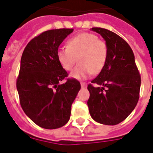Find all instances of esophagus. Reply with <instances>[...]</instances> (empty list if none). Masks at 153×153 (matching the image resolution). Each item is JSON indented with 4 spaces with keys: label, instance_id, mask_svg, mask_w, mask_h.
Returning a JSON list of instances; mask_svg holds the SVG:
<instances>
[{
    "label": "esophagus",
    "instance_id": "1",
    "mask_svg": "<svg viewBox=\"0 0 153 153\" xmlns=\"http://www.w3.org/2000/svg\"><path fill=\"white\" fill-rule=\"evenodd\" d=\"M81 87H82V88H84L87 87V84L86 83H84V82H81Z\"/></svg>",
    "mask_w": 153,
    "mask_h": 153
}]
</instances>
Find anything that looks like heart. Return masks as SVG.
I'll use <instances>...</instances> for the list:
<instances>
[{
    "label": "heart",
    "mask_w": 153,
    "mask_h": 153,
    "mask_svg": "<svg viewBox=\"0 0 153 153\" xmlns=\"http://www.w3.org/2000/svg\"><path fill=\"white\" fill-rule=\"evenodd\" d=\"M108 45L92 33H81L67 41V47H60L56 50L57 61L65 71H71L79 65L71 76L77 79L88 78L91 73L99 74L105 67L108 58Z\"/></svg>",
    "instance_id": "obj_1"
}]
</instances>
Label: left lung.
Masks as SVG:
<instances>
[{
  "mask_svg": "<svg viewBox=\"0 0 153 153\" xmlns=\"http://www.w3.org/2000/svg\"><path fill=\"white\" fill-rule=\"evenodd\" d=\"M108 45L105 67L88 89L89 113L96 122L117 125L128 117L140 98L141 78L133 51L118 35L105 28L92 27Z\"/></svg>",
  "mask_w": 153,
  "mask_h": 153,
  "instance_id": "1",
  "label": "left lung"
}]
</instances>
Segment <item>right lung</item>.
Masks as SVG:
<instances>
[{
    "label": "right lung",
    "instance_id": "obj_1",
    "mask_svg": "<svg viewBox=\"0 0 153 153\" xmlns=\"http://www.w3.org/2000/svg\"><path fill=\"white\" fill-rule=\"evenodd\" d=\"M74 29L46 30L31 39L21 57L17 90L22 108L36 125L56 129L68 123L71 105L81 88L56 58V50ZM65 78L67 82H59Z\"/></svg>",
    "mask_w": 153,
    "mask_h": 153
}]
</instances>
